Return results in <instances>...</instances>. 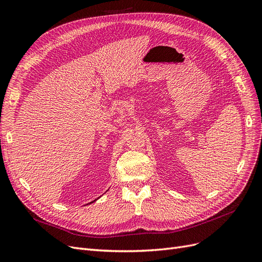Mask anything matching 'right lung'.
<instances>
[{
	"mask_svg": "<svg viewBox=\"0 0 262 262\" xmlns=\"http://www.w3.org/2000/svg\"><path fill=\"white\" fill-rule=\"evenodd\" d=\"M96 200H97V199H96ZM96 200H94V201H92V202H90V203H89V204H91V203H93V202H95V201H96Z\"/></svg>",
	"mask_w": 262,
	"mask_h": 262,
	"instance_id": "obj_1",
	"label": "right lung"
}]
</instances>
